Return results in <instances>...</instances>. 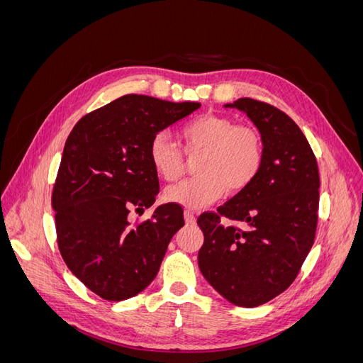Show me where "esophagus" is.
Masks as SVG:
<instances>
[{"label": "esophagus", "instance_id": "34e87169", "mask_svg": "<svg viewBox=\"0 0 363 363\" xmlns=\"http://www.w3.org/2000/svg\"><path fill=\"white\" fill-rule=\"evenodd\" d=\"M184 219H186V224H189V225H194L196 223V218H195L192 211H186L184 212Z\"/></svg>", "mask_w": 363, "mask_h": 363}]
</instances>
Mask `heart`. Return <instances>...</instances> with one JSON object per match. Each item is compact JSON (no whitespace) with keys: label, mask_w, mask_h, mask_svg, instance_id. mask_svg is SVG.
Here are the masks:
<instances>
[{"label":"heart","mask_w":363,"mask_h":363,"mask_svg":"<svg viewBox=\"0 0 363 363\" xmlns=\"http://www.w3.org/2000/svg\"><path fill=\"white\" fill-rule=\"evenodd\" d=\"M186 155L201 151L196 177L172 186L164 192L169 203L199 208L221 199L224 192H244L257 179L265 162V142L252 125L236 124L233 118L204 113L186 123L180 131ZM148 159L164 182H177L184 172L182 150L163 133L150 140Z\"/></svg>","instance_id":"obj_1"}]
</instances>
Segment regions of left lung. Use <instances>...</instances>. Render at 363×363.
I'll return each mask as SVG.
<instances>
[{"label":"left lung","mask_w":363,"mask_h":363,"mask_svg":"<svg viewBox=\"0 0 363 363\" xmlns=\"http://www.w3.org/2000/svg\"><path fill=\"white\" fill-rule=\"evenodd\" d=\"M236 107L256 124L265 162L248 188L196 219L204 235L199 265L224 298L256 307L286 291L313 245L320 171L300 127L280 108L252 98ZM223 217L245 227L224 226Z\"/></svg>","instance_id":"obj_1"}]
</instances>
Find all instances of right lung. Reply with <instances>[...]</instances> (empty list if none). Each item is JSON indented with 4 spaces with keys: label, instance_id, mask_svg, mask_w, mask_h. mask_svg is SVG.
<instances>
[{
    "label": "right lung",
    "instance_id": "1",
    "mask_svg": "<svg viewBox=\"0 0 363 363\" xmlns=\"http://www.w3.org/2000/svg\"><path fill=\"white\" fill-rule=\"evenodd\" d=\"M199 107L130 94L84 115L67 139L51 196L57 244L74 276L104 300L144 291L184 225L175 203L135 224L128 215L144 212L159 194L150 140Z\"/></svg>",
    "mask_w": 363,
    "mask_h": 363
}]
</instances>
